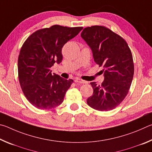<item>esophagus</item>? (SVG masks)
I'll return each instance as SVG.
<instances>
[{
  "mask_svg": "<svg viewBox=\"0 0 152 152\" xmlns=\"http://www.w3.org/2000/svg\"><path fill=\"white\" fill-rule=\"evenodd\" d=\"M75 82H77V83H80V84H86L87 83V82L85 80H82L80 78H76L75 79Z\"/></svg>",
  "mask_w": 152,
  "mask_h": 152,
  "instance_id": "esophagus-1",
  "label": "esophagus"
}]
</instances>
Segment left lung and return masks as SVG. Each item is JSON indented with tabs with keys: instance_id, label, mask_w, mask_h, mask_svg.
<instances>
[{
	"instance_id": "obj_1",
	"label": "left lung",
	"mask_w": 152,
	"mask_h": 152,
	"mask_svg": "<svg viewBox=\"0 0 152 152\" xmlns=\"http://www.w3.org/2000/svg\"><path fill=\"white\" fill-rule=\"evenodd\" d=\"M81 37L91 48L94 60L104 73L101 85L91 82L93 94L87 104L100 111L114 109L127 96L134 74L132 51L119 35L101 25L84 28Z\"/></svg>"
}]
</instances>
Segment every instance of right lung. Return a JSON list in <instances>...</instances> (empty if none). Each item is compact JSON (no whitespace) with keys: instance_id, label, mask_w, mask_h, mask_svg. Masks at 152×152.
<instances>
[{"instance_id":"right-lung-1","label":"right lung","mask_w":152,"mask_h":152,"mask_svg":"<svg viewBox=\"0 0 152 152\" xmlns=\"http://www.w3.org/2000/svg\"><path fill=\"white\" fill-rule=\"evenodd\" d=\"M82 27L54 25L37 30L25 40L18 58V74L25 96L41 110L61 104L73 80L51 74V67L62 60L61 48L78 34Z\"/></svg>"}]
</instances>
